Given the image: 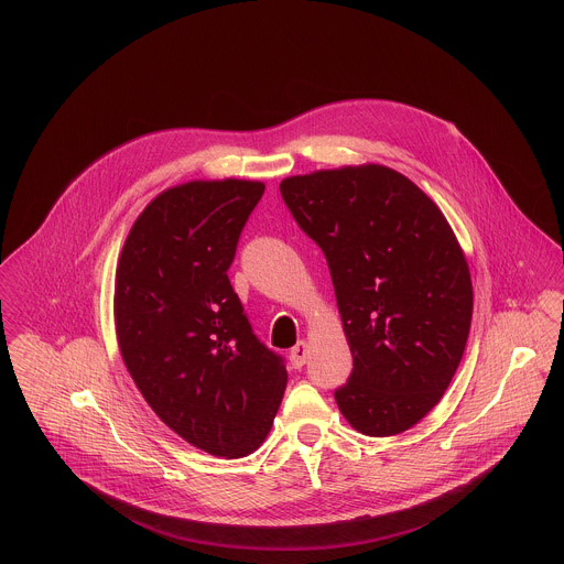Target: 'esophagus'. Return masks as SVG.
Returning a JSON list of instances; mask_svg holds the SVG:
<instances>
[{"label":"esophagus","mask_w":564,"mask_h":564,"mask_svg":"<svg viewBox=\"0 0 564 564\" xmlns=\"http://www.w3.org/2000/svg\"><path fill=\"white\" fill-rule=\"evenodd\" d=\"M308 356H311V345H308L306 340H300V343H297V345L291 349V354H289V360H291V365H293L295 369H302V367L306 365Z\"/></svg>","instance_id":"1"}]
</instances>
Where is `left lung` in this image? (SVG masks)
Returning a JSON list of instances; mask_svg holds the SVG:
<instances>
[{
  "label": "left lung",
  "instance_id": "obj_1",
  "mask_svg": "<svg viewBox=\"0 0 564 564\" xmlns=\"http://www.w3.org/2000/svg\"><path fill=\"white\" fill-rule=\"evenodd\" d=\"M280 193L322 247L354 356L338 410L367 436L400 434L441 402L465 354L474 289L456 235L382 164L293 175Z\"/></svg>",
  "mask_w": 564,
  "mask_h": 564
}]
</instances>
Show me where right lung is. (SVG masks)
I'll list each match as a JSON object with an SVG mask.
<instances>
[{
	"label": "right lung",
	"instance_id": "add662e5",
	"mask_svg": "<svg viewBox=\"0 0 564 564\" xmlns=\"http://www.w3.org/2000/svg\"><path fill=\"white\" fill-rule=\"evenodd\" d=\"M262 193V182L232 177L166 188L134 221L115 275L117 340L134 384L175 434L224 458L262 445L289 380L228 278Z\"/></svg>",
	"mask_w": 564,
	"mask_h": 564
}]
</instances>
